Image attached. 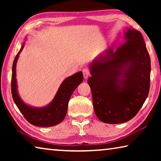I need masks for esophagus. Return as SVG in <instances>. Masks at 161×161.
Wrapping results in <instances>:
<instances>
[{
    "mask_svg": "<svg viewBox=\"0 0 161 161\" xmlns=\"http://www.w3.org/2000/svg\"><path fill=\"white\" fill-rule=\"evenodd\" d=\"M83 72V75L84 79H87V77L90 75V70H89V68H84L82 70Z\"/></svg>",
    "mask_w": 161,
    "mask_h": 161,
    "instance_id": "esophagus-1",
    "label": "esophagus"
}]
</instances>
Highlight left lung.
Segmentation results:
<instances>
[{
  "mask_svg": "<svg viewBox=\"0 0 161 161\" xmlns=\"http://www.w3.org/2000/svg\"><path fill=\"white\" fill-rule=\"evenodd\" d=\"M126 42L108 48L91 64L94 112L100 121L121 124L134 117L148 95L151 59L142 34L128 29Z\"/></svg>",
  "mask_w": 161,
  "mask_h": 161,
  "instance_id": "obj_1",
  "label": "left lung"
}]
</instances>
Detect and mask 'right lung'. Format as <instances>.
Masks as SVG:
<instances>
[{"mask_svg":"<svg viewBox=\"0 0 161 161\" xmlns=\"http://www.w3.org/2000/svg\"><path fill=\"white\" fill-rule=\"evenodd\" d=\"M24 47L22 46L20 51L13 61L11 78V92L13 99L16 106L29 123L36 126L49 127L57 125L63 121L66 116L68 102L73 92L83 81V74L79 72L65 79L61 84L54 99L47 107L32 108L26 105L20 99L17 91L15 68L19 54Z\"/></svg>","mask_w":161,"mask_h":161,"instance_id":"right-lung-1","label":"right lung"}]
</instances>
